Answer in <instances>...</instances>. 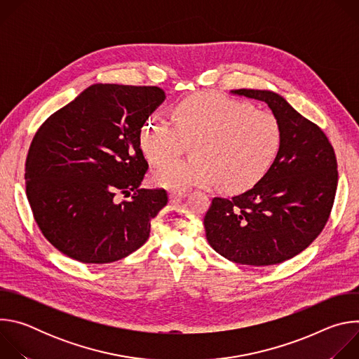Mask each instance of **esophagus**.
<instances>
[{"mask_svg":"<svg viewBox=\"0 0 359 359\" xmlns=\"http://www.w3.org/2000/svg\"><path fill=\"white\" fill-rule=\"evenodd\" d=\"M187 190H184V191H176V190H172L170 193H169V198L172 200V201H176V200H180V198H184L186 196H187Z\"/></svg>","mask_w":359,"mask_h":359,"instance_id":"34e87169","label":"esophagus"}]
</instances>
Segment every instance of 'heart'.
I'll return each instance as SVG.
<instances>
[{
  "instance_id": "b5f03b06",
  "label": "heart",
  "mask_w": 359,
  "mask_h": 359,
  "mask_svg": "<svg viewBox=\"0 0 359 359\" xmlns=\"http://www.w3.org/2000/svg\"><path fill=\"white\" fill-rule=\"evenodd\" d=\"M191 140L194 158L162 163L151 172V182L184 191L220 180L224 190L241 191L271 168L281 144V125L270 111L201 92L180 102L175 119L153 112L140 130V147L151 163L177 156Z\"/></svg>"
}]
</instances>
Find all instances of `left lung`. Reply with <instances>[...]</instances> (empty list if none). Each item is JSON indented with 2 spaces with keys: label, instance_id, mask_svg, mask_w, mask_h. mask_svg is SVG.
Returning a JSON list of instances; mask_svg holds the SVG:
<instances>
[{
  "label": "left lung",
  "instance_id": "8db88e82",
  "mask_svg": "<svg viewBox=\"0 0 359 359\" xmlns=\"http://www.w3.org/2000/svg\"><path fill=\"white\" fill-rule=\"evenodd\" d=\"M231 93L266 102L280 121L281 144L257 184L238 196L212 200L204 216L206 237L233 263L280 264L323 231L337 191V158L325 133L281 95L266 89Z\"/></svg>",
  "mask_w": 359,
  "mask_h": 359
}]
</instances>
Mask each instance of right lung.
<instances>
[{
  "label": "right lung",
  "instance_id": "add662e5",
  "mask_svg": "<svg viewBox=\"0 0 359 359\" xmlns=\"http://www.w3.org/2000/svg\"><path fill=\"white\" fill-rule=\"evenodd\" d=\"M165 99L158 86L93 83L35 133L27 197L45 238L68 257L114 263L149 238L168 193L140 189L147 170L140 130ZM118 192L133 197L118 202Z\"/></svg>",
  "mask_w": 359,
  "mask_h": 359
}]
</instances>
